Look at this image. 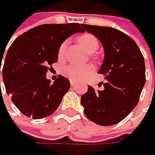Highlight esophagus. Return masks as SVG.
Returning a JSON list of instances; mask_svg holds the SVG:
<instances>
[{"mask_svg": "<svg viewBox=\"0 0 155 155\" xmlns=\"http://www.w3.org/2000/svg\"><path fill=\"white\" fill-rule=\"evenodd\" d=\"M71 86H74L75 82H73V81H71Z\"/></svg>", "mask_w": 155, "mask_h": 155, "instance_id": "34e87169", "label": "esophagus"}]
</instances>
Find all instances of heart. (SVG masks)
Segmentation results:
<instances>
[{
    "instance_id": "b5f03b06",
    "label": "heart",
    "mask_w": 155,
    "mask_h": 155,
    "mask_svg": "<svg viewBox=\"0 0 155 155\" xmlns=\"http://www.w3.org/2000/svg\"><path fill=\"white\" fill-rule=\"evenodd\" d=\"M78 41L79 45L88 52L92 53L97 51L98 47V41L91 34H83L78 39ZM67 42H64L59 47L58 55L59 57H62L65 47H66ZM94 70L91 64H86V65H77V64H69L66 67L63 69V73L64 76H66L71 80L78 81L84 78L90 73H91Z\"/></svg>"
}]
</instances>
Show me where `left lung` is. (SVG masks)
Returning <instances> with one entry per match:
<instances>
[{"label": "left lung", "instance_id": "1", "mask_svg": "<svg viewBox=\"0 0 155 155\" xmlns=\"http://www.w3.org/2000/svg\"><path fill=\"white\" fill-rule=\"evenodd\" d=\"M82 27L104 47V59L98 73L106 80L103 91L89 85L81 97V104L91 121L102 126L114 125L138 104L146 82L144 58L134 39L120 30L84 24Z\"/></svg>", "mask_w": 155, "mask_h": 155}]
</instances>
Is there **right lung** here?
Masks as SVG:
<instances>
[{"mask_svg": "<svg viewBox=\"0 0 155 155\" xmlns=\"http://www.w3.org/2000/svg\"><path fill=\"white\" fill-rule=\"evenodd\" d=\"M80 26L40 25L21 34L10 45L3 65V82L12 102L27 117L41 119L51 115L69 91L70 82L64 77L58 76L53 83L46 78L47 66L58 61L59 47L65 39L84 32Z\"/></svg>", "mask_w": 155, "mask_h": 155, "instance_id": "1", "label": "right lung"}]
</instances>
